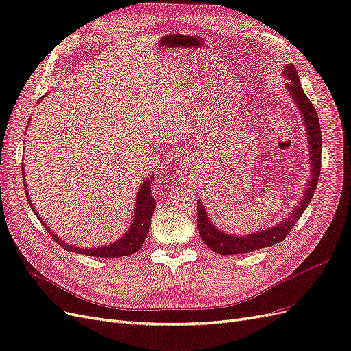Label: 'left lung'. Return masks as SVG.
Here are the masks:
<instances>
[{"mask_svg": "<svg viewBox=\"0 0 351 351\" xmlns=\"http://www.w3.org/2000/svg\"><path fill=\"white\" fill-rule=\"evenodd\" d=\"M284 76L290 79L287 83L291 98L295 101L297 107H299L303 120L307 129V134H309V146H311V165H312V177L307 184L306 193L300 204L294 208L291 212V217L287 218L281 224H277L275 227L265 230L261 232H254V234L249 236H228L226 232L218 231L215 226H212L208 215L205 214V208L202 206L200 200L197 202V228L200 232V237L204 240L206 246L214 250L218 254H240V253H249L258 249L269 247L275 243L282 241L289 232L295 226V222L303 215L304 209L309 206L311 199L315 193L317 186V178H319L321 173V152H322V134H321V125H319V117L313 107L311 99L306 97L304 90L302 89L299 74L294 66L289 64L284 69Z\"/></svg>", "mask_w": 351, "mask_h": 351, "instance_id": "1", "label": "left lung"}]
</instances>
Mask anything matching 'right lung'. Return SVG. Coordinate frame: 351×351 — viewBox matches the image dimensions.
<instances>
[{
	"mask_svg": "<svg viewBox=\"0 0 351 351\" xmlns=\"http://www.w3.org/2000/svg\"><path fill=\"white\" fill-rule=\"evenodd\" d=\"M154 180V177L146 178V182L142 183L139 193H137V202H136V215L134 219L132 222L130 230L125 232V234L110 246H102V247H95V249H79L76 246H70V244H66L64 241H61L54 232H52L44 221L40 219L42 224L48 230L49 234L52 236L61 247H64L67 252H76V253H82V254H88V256H95V258H123V256H130L134 252L139 250L142 247V244L145 243V239L149 232L151 228V218L154 214V209L156 202L151 193V182ZM26 197L29 200L30 208L34 209L35 215L36 210L32 205V202L29 199V195L26 193Z\"/></svg>",
	"mask_w": 351,
	"mask_h": 351,
	"instance_id": "1",
	"label": "right lung"
}]
</instances>
